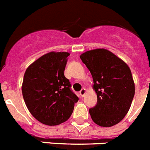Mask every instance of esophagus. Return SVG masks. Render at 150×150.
<instances>
[{
	"label": "esophagus",
	"instance_id": "34e87169",
	"mask_svg": "<svg viewBox=\"0 0 150 150\" xmlns=\"http://www.w3.org/2000/svg\"><path fill=\"white\" fill-rule=\"evenodd\" d=\"M86 92V89H85V88H83V89H81V91H79V95H81V97H84Z\"/></svg>",
	"mask_w": 150,
	"mask_h": 150
}]
</instances>
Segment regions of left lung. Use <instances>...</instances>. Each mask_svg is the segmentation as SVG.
Returning a JSON list of instances; mask_svg holds the SVG:
<instances>
[{
    "instance_id": "obj_1",
    "label": "left lung",
    "mask_w": 150,
    "mask_h": 150,
    "mask_svg": "<svg viewBox=\"0 0 150 150\" xmlns=\"http://www.w3.org/2000/svg\"><path fill=\"white\" fill-rule=\"evenodd\" d=\"M93 78L97 104L89 109L94 122L111 127L123 120L134 96L135 88L129 67L104 49L87 51L80 55Z\"/></svg>"
}]
</instances>
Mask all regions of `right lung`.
I'll return each mask as SVG.
<instances>
[{
  "mask_svg": "<svg viewBox=\"0 0 150 150\" xmlns=\"http://www.w3.org/2000/svg\"><path fill=\"white\" fill-rule=\"evenodd\" d=\"M68 52H51L27 68L22 83V95L36 120L47 125L67 121L79 98L64 76Z\"/></svg>",
  "mask_w": 150,
  "mask_h": 150,
  "instance_id": "add662e5",
  "label": "right lung"
}]
</instances>
